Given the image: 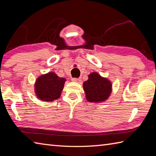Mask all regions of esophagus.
<instances>
[{
	"label": "esophagus",
	"instance_id": "1",
	"mask_svg": "<svg viewBox=\"0 0 156 156\" xmlns=\"http://www.w3.org/2000/svg\"><path fill=\"white\" fill-rule=\"evenodd\" d=\"M72 80L73 82H81V81H82V79H81L80 78H73L72 79Z\"/></svg>",
	"mask_w": 156,
	"mask_h": 156
}]
</instances>
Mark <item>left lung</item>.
Wrapping results in <instances>:
<instances>
[{
	"label": "left lung",
	"mask_w": 156,
	"mask_h": 156,
	"mask_svg": "<svg viewBox=\"0 0 156 156\" xmlns=\"http://www.w3.org/2000/svg\"><path fill=\"white\" fill-rule=\"evenodd\" d=\"M111 82L97 72L88 75V80L83 84L86 98L88 102H100L107 100L111 93Z\"/></svg>",
	"instance_id": "1"
}]
</instances>
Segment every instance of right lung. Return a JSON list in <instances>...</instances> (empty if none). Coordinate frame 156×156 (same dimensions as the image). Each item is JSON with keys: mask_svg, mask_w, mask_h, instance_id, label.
Masks as SVG:
<instances>
[{"mask_svg": "<svg viewBox=\"0 0 156 156\" xmlns=\"http://www.w3.org/2000/svg\"><path fill=\"white\" fill-rule=\"evenodd\" d=\"M65 82V78L58 77L54 72L41 75L35 82V94L41 101L56 100L60 97Z\"/></svg>", "mask_w": 156, "mask_h": 156, "instance_id": "obj_1", "label": "right lung"}]
</instances>
